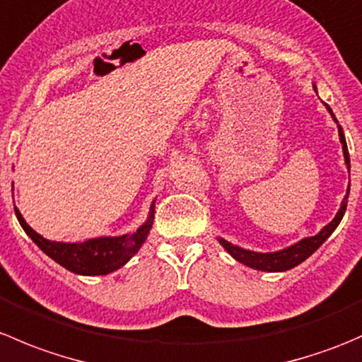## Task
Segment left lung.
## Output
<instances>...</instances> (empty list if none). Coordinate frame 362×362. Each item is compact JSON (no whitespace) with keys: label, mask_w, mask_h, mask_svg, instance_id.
Returning a JSON list of instances; mask_svg holds the SVG:
<instances>
[{"label":"left lung","mask_w":362,"mask_h":362,"mask_svg":"<svg viewBox=\"0 0 362 362\" xmlns=\"http://www.w3.org/2000/svg\"><path fill=\"white\" fill-rule=\"evenodd\" d=\"M313 90L317 93L315 83H313ZM324 107H326V110L331 113V117H333L334 122L338 124L337 117H334V113H333V110H331L329 105L324 103ZM338 136H339V144H341L343 159H345V164H346V168H349V173H350L349 148H346L345 134H343V129L339 124H338ZM349 192H350V184H349V189H346L345 198H343L341 204H339V210L337 211V215H334V218L329 222V224L324 226V228L320 229L315 236H308V238L299 240V242H296L294 245L286 247V249H282V250L254 252L249 249H243V247L233 245L231 242H228V240H224V238H217V240L233 259H236V261L242 262V264H245V266H249V268H252V269H257V272H268V273L287 272V269H293L298 264H301L303 261H306V259H308L313 252L319 249V247L322 245V243L326 242L331 235H333L334 229H337L339 222H341L343 215H345L346 202H349Z\"/></svg>","instance_id":"obj_1"}]
</instances>
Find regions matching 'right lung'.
Returning a JSON list of instances; mask_svg holds the SVG:
<instances>
[{"mask_svg": "<svg viewBox=\"0 0 362 362\" xmlns=\"http://www.w3.org/2000/svg\"><path fill=\"white\" fill-rule=\"evenodd\" d=\"M16 208V215L19 224L23 226L25 235L38 245L43 254L49 255L50 259L66 268L68 272L75 275L96 276L108 275L115 269L122 268L138 250L141 249L151 235L152 222H154L156 199L151 203L147 218L144 224L133 233H126L120 236H98V238L86 240V242H52V240L43 238L40 233H36L28 222L24 221L19 208Z\"/></svg>", "mask_w": 362, "mask_h": 362, "instance_id": "1", "label": "right lung"}]
</instances>
